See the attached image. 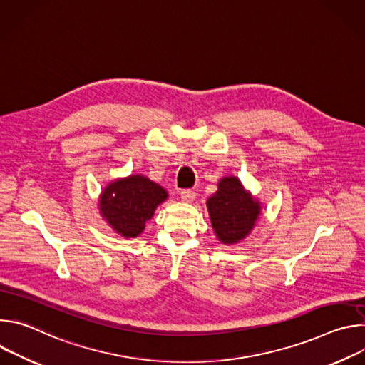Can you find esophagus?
I'll use <instances>...</instances> for the list:
<instances>
[{
  "label": "esophagus",
  "instance_id": "1",
  "mask_svg": "<svg viewBox=\"0 0 365 365\" xmlns=\"http://www.w3.org/2000/svg\"><path fill=\"white\" fill-rule=\"evenodd\" d=\"M195 196H196V193H195L193 190H189V189H185V190L180 192V197H182V200L186 202V203L193 202V200H195Z\"/></svg>",
  "mask_w": 365,
  "mask_h": 365
}]
</instances>
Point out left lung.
Listing matches in <instances>:
<instances>
[{"mask_svg": "<svg viewBox=\"0 0 365 365\" xmlns=\"http://www.w3.org/2000/svg\"><path fill=\"white\" fill-rule=\"evenodd\" d=\"M207 212L217 238L234 245L247 238L262 217L263 205L235 176L218 182V190L206 200Z\"/></svg>", "mask_w": 365, "mask_h": 365, "instance_id": "1", "label": "left lung"}]
</instances>
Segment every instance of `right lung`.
<instances>
[{
	"label": "right lung",
	"instance_id": "obj_1",
	"mask_svg": "<svg viewBox=\"0 0 365 365\" xmlns=\"http://www.w3.org/2000/svg\"><path fill=\"white\" fill-rule=\"evenodd\" d=\"M169 197L165 187L135 173L110 182L99 195V214L123 238L141 235L145 222Z\"/></svg>",
	"mask_w": 365,
	"mask_h": 365
}]
</instances>
